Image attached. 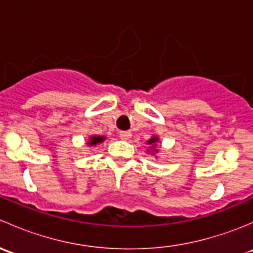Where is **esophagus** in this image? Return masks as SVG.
<instances>
[{
    "label": "esophagus",
    "instance_id": "1",
    "mask_svg": "<svg viewBox=\"0 0 253 253\" xmlns=\"http://www.w3.org/2000/svg\"><path fill=\"white\" fill-rule=\"evenodd\" d=\"M120 138L124 139V141H127V139H129L132 137V133L129 131H121L119 133Z\"/></svg>",
    "mask_w": 253,
    "mask_h": 253
}]
</instances>
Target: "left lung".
<instances>
[{"label": "left lung", "mask_w": 253, "mask_h": 253, "mask_svg": "<svg viewBox=\"0 0 253 253\" xmlns=\"http://www.w3.org/2000/svg\"><path fill=\"white\" fill-rule=\"evenodd\" d=\"M158 141H159V138H158V137H155V136H153L152 138L149 139V141H147V144H150V145H152V149L148 150V153L152 152L153 154H154L155 152H158V150H155V144H157V142H158Z\"/></svg>", "instance_id": "left-lung-1"}]
</instances>
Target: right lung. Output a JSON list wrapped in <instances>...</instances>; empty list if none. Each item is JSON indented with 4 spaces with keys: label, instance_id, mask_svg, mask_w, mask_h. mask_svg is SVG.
<instances>
[{
    "label": "right lung",
    "instance_id": "obj_1",
    "mask_svg": "<svg viewBox=\"0 0 253 253\" xmlns=\"http://www.w3.org/2000/svg\"><path fill=\"white\" fill-rule=\"evenodd\" d=\"M105 137H101V136H93L89 138L88 144L89 145H96V144H100V143L104 142Z\"/></svg>",
    "mask_w": 253,
    "mask_h": 253
}]
</instances>
